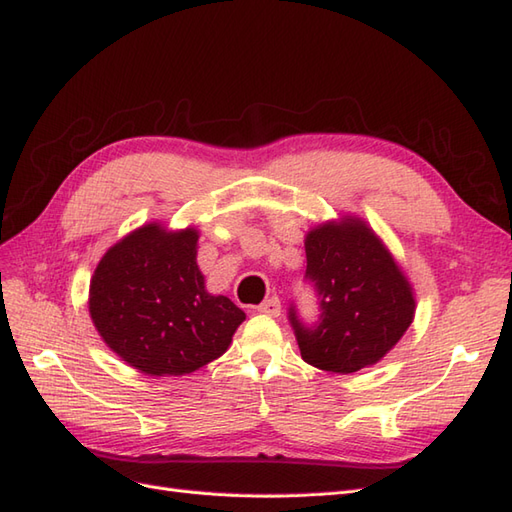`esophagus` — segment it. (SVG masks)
I'll list each match as a JSON object with an SVG mask.
<instances>
[{"label":"esophagus","instance_id":"obj_1","mask_svg":"<svg viewBox=\"0 0 512 512\" xmlns=\"http://www.w3.org/2000/svg\"><path fill=\"white\" fill-rule=\"evenodd\" d=\"M257 312H259V314H266V316H272V318H277V316L281 314V303H279L277 296H270L268 301H264V303H261V305L257 307Z\"/></svg>","mask_w":512,"mask_h":512}]
</instances>
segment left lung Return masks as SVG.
Listing matches in <instances>:
<instances>
[{
    "instance_id": "obj_1",
    "label": "left lung",
    "mask_w": 512,
    "mask_h": 512,
    "mask_svg": "<svg viewBox=\"0 0 512 512\" xmlns=\"http://www.w3.org/2000/svg\"><path fill=\"white\" fill-rule=\"evenodd\" d=\"M307 270L320 299V323L305 327L290 307L301 358L320 371L355 373L395 347L414 320L412 283L362 218L342 216L305 235Z\"/></svg>"
}]
</instances>
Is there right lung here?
I'll return each mask as SVG.
<instances>
[{"label": "right lung", "instance_id": "right-lung-1", "mask_svg": "<svg viewBox=\"0 0 512 512\" xmlns=\"http://www.w3.org/2000/svg\"><path fill=\"white\" fill-rule=\"evenodd\" d=\"M196 227L148 222L113 244L95 266L89 314L113 353L150 377L187 375L229 349L246 314L207 292Z\"/></svg>", "mask_w": 512, "mask_h": 512}]
</instances>
